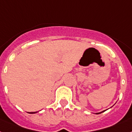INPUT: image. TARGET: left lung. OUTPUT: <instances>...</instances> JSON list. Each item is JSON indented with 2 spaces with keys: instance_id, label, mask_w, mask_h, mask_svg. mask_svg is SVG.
Wrapping results in <instances>:
<instances>
[{
  "instance_id": "8db88e82",
  "label": "left lung",
  "mask_w": 132,
  "mask_h": 132,
  "mask_svg": "<svg viewBox=\"0 0 132 132\" xmlns=\"http://www.w3.org/2000/svg\"><path fill=\"white\" fill-rule=\"evenodd\" d=\"M102 113V112H101V113H96V114H100V113Z\"/></svg>"
}]
</instances>
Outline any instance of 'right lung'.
Listing matches in <instances>:
<instances>
[{
	"instance_id": "obj_1",
	"label": "right lung",
	"mask_w": 132,
	"mask_h": 132,
	"mask_svg": "<svg viewBox=\"0 0 132 132\" xmlns=\"http://www.w3.org/2000/svg\"><path fill=\"white\" fill-rule=\"evenodd\" d=\"M36 113V112H30V113H31V114H33V113Z\"/></svg>"
}]
</instances>
